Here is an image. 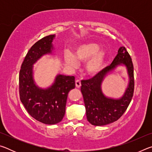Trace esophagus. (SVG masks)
Wrapping results in <instances>:
<instances>
[{"mask_svg": "<svg viewBox=\"0 0 152 152\" xmlns=\"http://www.w3.org/2000/svg\"><path fill=\"white\" fill-rule=\"evenodd\" d=\"M76 86L77 88H80L81 86V81L80 80H76Z\"/></svg>", "mask_w": 152, "mask_h": 152, "instance_id": "esophagus-1", "label": "esophagus"}]
</instances>
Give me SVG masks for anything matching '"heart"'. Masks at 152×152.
<instances>
[{
    "mask_svg": "<svg viewBox=\"0 0 152 152\" xmlns=\"http://www.w3.org/2000/svg\"><path fill=\"white\" fill-rule=\"evenodd\" d=\"M100 46L95 43H88L78 45L73 52L66 53L64 54V60L66 64L72 68L78 67L77 61H84L87 60L85 68L88 74L94 75L101 71L105 63L106 52L104 50H99Z\"/></svg>",
    "mask_w": 152,
    "mask_h": 152,
    "instance_id": "heart-1",
    "label": "heart"
}]
</instances>
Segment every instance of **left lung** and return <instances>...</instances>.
<instances>
[{"mask_svg":"<svg viewBox=\"0 0 152 152\" xmlns=\"http://www.w3.org/2000/svg\"><path fill=\"white\" fill-rule=\"evenodd\" d=\"M120 64L128 69L130 83L124 96L119 99H109L102 94L101 83L106 74ZM81 92L85 104L87 120L95 126L106 125L116 121L127 110L134 92L133 65L130 55L125 47H121L110 66L96 74L93 78L81 81Z\"/></svg>","mask_w":152,"mask_h":152,"instance_id":"8db88e82","label":"left lung"}]
</instances>
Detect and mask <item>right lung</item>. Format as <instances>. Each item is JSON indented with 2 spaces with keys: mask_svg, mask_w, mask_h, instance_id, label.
Listing matches in <instances>:
<instances>
[{
  "mask_svg": "<svg viewBox=\"0 0 152 152\" xmlns=\"http://www.w3.org/2000/svg\"><path fill=\"white\" fill-rule=\"evenodd\" d=\"M55 35L42 38L28 51L19 72V96L28 113L47 125L60 122L65 115L68 92L75 88V77L59 74L47 89L38 88L33 78V65L46 53H51Z\"/></svg>",
  "mask_w": 152,
  "mask_h": 152,
  "instance_id": "right-lung-1",
  "label": "right lung"
}]
</instances>
